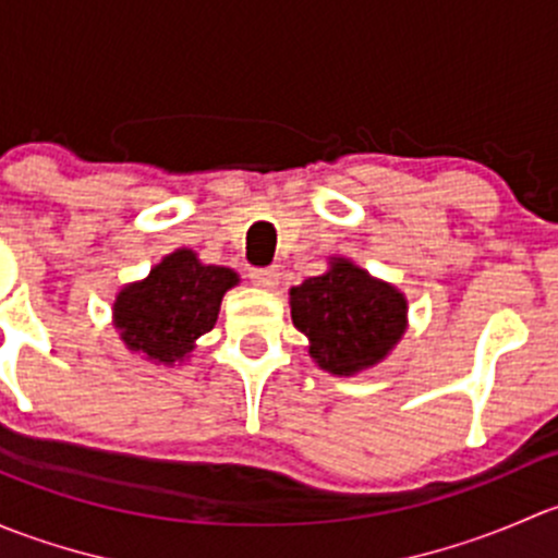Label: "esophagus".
I'll list each match as a JSON object with an SVG mask.
<instances>
[{"mask_svg":"<svg viewBox=\"0 0 558 558\" xmlns=\"http://www.w3.org/2000/svg\"><path fill=\"white\" fill-rule=\"evenodd\" d=\"M251 280L262 289H275L280 283V269L278 267H258L251 269Z\"/></svg>","mask_w":558,"mask_h":558,"instance_id":"34e87169","label":"esophagus"}]
</instances>
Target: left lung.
<instances>
[{
  "instance_id": "left-lung-1",
  "label": "left lung",
  "mask_w": 558,
  "mask_h": 558,
  "mask_svg": "<svg viewBox=\"0 0 558 558\" xmlns=\"http://www.w3.org/2000/svg\"><path fill=\"white\" fill-rule=\"evenodd\" d=\"M291 320L311 356L331 375H356L384 362L408 329V300L351 258H329L324 275L289 291Z\"/></svg>"
}]
</instances>
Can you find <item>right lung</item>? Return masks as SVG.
I'll use <instances>...</instances> for the list:
<instances>
[{"instance_id":"right-lung-1","label":"right lung","mask_w":558,"mask_h":558,"mask_svg":"<svg viewBox=\"0 0 558 558\" xmlns=\"http://www.w3.org/2000/svg\"><path fill=\"white\" fill-rule=\"evenodd\" d=\"M238 283L234 269L202 264L194 251L178 247L148 278L118 291L112 324L129 351L143 353L148 362H183L196 340L216 326L223 294Z\"/></svg>"}]
</instances>
